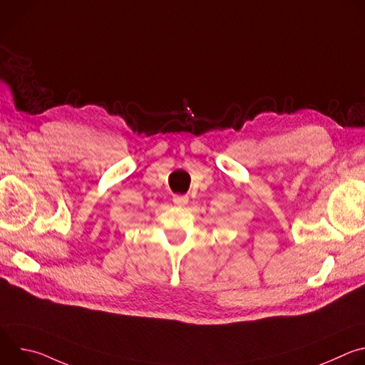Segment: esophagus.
Instances as JSON below:
<instances>
[{"instance_id": "1", "label": "esophagus", "mask_w": 365, "mask_h": 365, "mask_svg": "<svg viewBox=\"0 0 365 365\" xmlns=\"http://www.w3.org/2000/svg\"><path fill=\"white\" fill-rule=\"evenodd\" d=\"M173 202H175V205H178V206H185V205H187L189 197H187V196H180V195H178V196L173 197Z\"/></svg>"}]
</instances>
